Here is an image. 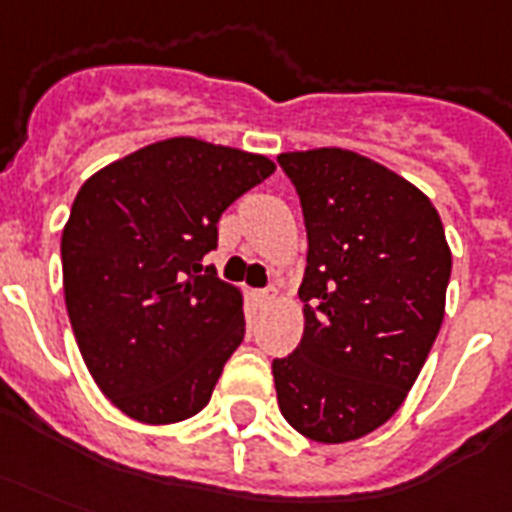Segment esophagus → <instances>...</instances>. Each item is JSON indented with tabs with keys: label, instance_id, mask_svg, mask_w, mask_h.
<instances>
[{
	"label": "esophagus",
	"instance_id": "esophagus-1",
	"mask_svg": "<svg viewBox=\"0 0 512 512\" xmlns=\"http://www.w3.org/2000/svg\"><path fill=\"white\" fill-rule=\"evenodd\" d=\"M274 295H276L274 287H266V290H255V301H257V304H268V301H271Z\"/></svg>",
	"mask_w": 512,
	"mask_h": 512
}]
</instances>
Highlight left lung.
I'll return each mask as SVG.
<instances>
[{"label": "left lung", "instance_id": "1", "mask_svg": "<svg viewBox=\"0 0 512 512\" xmlns=\"http://www.w3.org/2000/svg\"><path fill=\"white\" fill-rule=\"evenodd\" d=\"M304 211V336L274 358L279 410L314 442L369 434L407 399L445 317L450 249L410 181L344 149L276 157Z\"/></svg>", "mask_w": 512, "mask_h": 512}]
</instances>
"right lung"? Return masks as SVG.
Segmentation results:
<instances>
[{"instance_id": "add662e5", "label": "right lung", "mask_w": 512, "mask_h": 512, "mask_svg": "<svg viewBox=\"0 0 512 512\" xmlns=\"http://www.w3.org/2000/svg\"><path fill=\"white\" fill-rule=\"evenodd\" d=\"M276 165L195 138L151 143L75 195L62 233L64 301L100 391L140 423H179L211 399L244 342V301L203 257L233 200Z\"/></svg>"}]
</instances>
